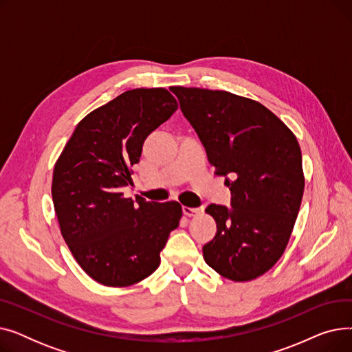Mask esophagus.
<instances>
[{"label": "esophagus", "instance_id": "esophagus-1", "mask_svg": "<svg viewBox=\"0 0 352 352\" xmlns=\"http://www.w3.org/2000/svg\"><path fill=\"white\" fill-rule=\"evenodd\" d=\"M182 212H184V215H187V217H195L197 214H199V208H191V207H182Z\"/></svg>", "mask_w": 352, "mask_h": 352}]
</instances>
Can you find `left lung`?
<instances>
[{
  "label": "left lung",
  "mask_w": 352,
  "mask_h": 352,
  "mask_svg": "<svg viewBox=\"0 0 352 352\" xmlns=\"http://www.w3.org/2000/svg\"><path fill=\"white\" fill-rule=\"evenodd\" d=\"M170 89L231 191L232 208L206 210L217 234L202 247L204 260L231 281L255 280L284 254L300 211L305 182L300 144L258 101L219 89Z\"/></svg>",
  "instance_id": "left-lung-1"
}]
</instances>
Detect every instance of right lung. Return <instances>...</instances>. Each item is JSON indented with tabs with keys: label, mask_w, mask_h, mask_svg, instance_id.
<instances>
[{
	"label": "right lung",
	"mask_w": 352,
	"mask_h": 352,
	"mask_svg": "<svg viewBox=\"0 0 352 352\" xmlns=\"http://www.w3.org/2000/svg\"><path fill=\"white\" fill-rule=\"evenodd\" d=\"M178 108L165 88H135L84 117L55 162L52 201L64 241L80 267L107 287L150 276L179 226L177 201L124 197L142 144Z\"/></svg>",
	"instance_id": "obj_1"
}]
</instances>
